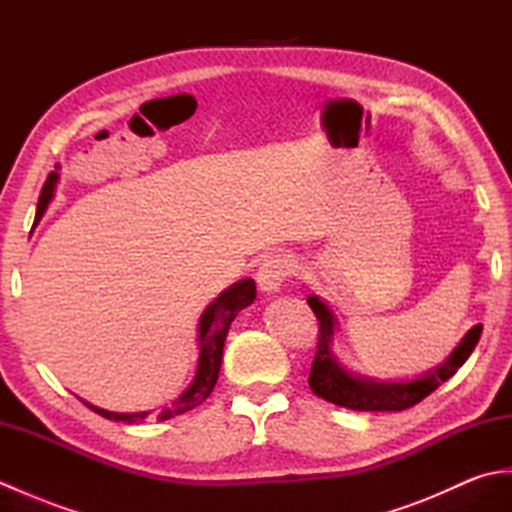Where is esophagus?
Wrapping results in <instances>:
<instances>
[{
    "label": "esophagus",
    "mask_w": 512,
    "mask_h": 512,
    "mask_svg": "<svg viewBox=\"0 0 512 512\" xmlns=\"http://www.w3.org/2000/svg\"><path fill=\"white\" fill-rule=\"evenodd\" d=\"M295 273V262L286 255H273L257 270V286L266 295H277L284 281Z\"/></svg>",
    "instance_id": "34e87169"
}]
</instances>
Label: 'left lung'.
Returning a JSON list of instances; mask_svg holds the SVG:
<instances>
[{"instance_id":"8db88e82","label":"left lung","mask_w":512,"mask_h":512,"mask_svg":"<svg viewBox=\"0 0 512 512\" xmlns=\"http://www.w3.org/2000/svg\"><path fill=\"white\" fill-rule=\"evenodd\" d=\"M308 306L319 319L317 354H314L308 378L310 389L319 398L354 411H402L418 405V402L427 398L431 391H436L444 380H449L458 372L466 363V358L475 350V345L480 341L482 334V325H473L447 361L440 367L431 369L429 374H422L413 380H374L347 372V369L336 361V356L332 352L336 317L328 303L321 301L317 295H310Z\"/></svg>"}]
</instances>
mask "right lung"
I'll use <instances>...</instances> for the list:
<instances>
[{"mask_svg":"<svg viewBox=\"0 0 512 512\" xmlns=\"http://www.w3.org/2000/svg\"><path fill=\"white\" fill-rule=\"evenodd\" d=\"M57 180H59V173L52 171L46 184H43V191L39 195V204H37L35 222H39L41 215L46 213L48 204L54 195V187H57ZM255 295H257L255 281L242 279V281H237V284H233L231 288L220 292V297H217L211 306L202 312L200 323H198L200 354H198V367H195L193 383L180 398L173 400L169 407H165L158 413V420H169L173 416H180V413H187L195 407H200L202 402L211 396V391L217 383V376H220L222 352H224V341H226L228 328H231V323L237 317V312L244 310L246 306H250V303L255 301ZM85 405L99 413V416H103L107 420H114V422L138 424V422H145V418L149 416V411L118 413V411H107L101 407H94V405H90V402H85Z\"/></svg>","mask_w":512,"mask_h":512,"instance_id":"obj_1","label":"right lung"}]
</instances>
